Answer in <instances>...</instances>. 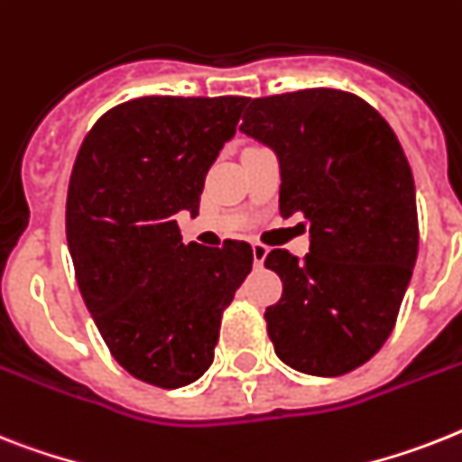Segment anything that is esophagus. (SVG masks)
I'll list each match as a JSON object with an SVG mask.
<instances>
[{
	"label": "esophagus",
	"instance_id": "obj_1",
	"mask_svg": "<svg viewBox=\"0 0 462 462\" xmlns=\"http://www.w3.org/2000/svg\"><path fill=\"white\" fill-rule=\"evenodd\" d=\"M251 251H254V265H256V268H261L265 261V256H268V246L261 242H254L251 244Z\"/></svg>",
	"mask_w": 462,
	"mask_h": 462
}]
</instances>
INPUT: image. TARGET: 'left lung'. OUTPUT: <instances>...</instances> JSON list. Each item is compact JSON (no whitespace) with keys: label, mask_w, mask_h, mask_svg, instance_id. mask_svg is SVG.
<instances>
[{"label":"left lung","mask_w":462,"mask_h":462,"mask_svg":"<svg viewBox=\"0 0 462 462\" xmlns=\"http://www.w3.org/2000/svg\"><path fill=\"white\" fill-rule=\"evenodd\" d=\"M239 130L280 159V216L310 227L303 258L265 256L282 280L265 309L277 358L318 377L351 373L392 335L418 258L406 153L367 101L341 89L249 99Z\"/></svg>","instance_id":"8db88e82"}]
</instances>
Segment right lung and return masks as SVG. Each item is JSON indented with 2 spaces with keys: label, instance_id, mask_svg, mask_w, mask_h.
<instances>
[{
  "label": "right lung",
  "instance_id": "obj_1",
  "mask_svg": "<svg viewBox=\"0 0 462 462\" xmlns=\"http://www.w3.org/2000/svg\"><path fill=\"white\" fill-rule=\"evenodd\" d=\"M246 97H140L82 140L66 199L75 280L116 361L161 389L211 367L223 310L254 251L182 244L180 211L199 213L204 180L237 130Z\"/></svg>",
  "mask_w": 462,
  "mask_h": 462
}]
</instances>
